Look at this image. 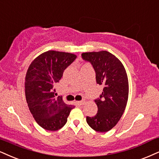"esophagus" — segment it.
<instances>
[{"mask_svg": "<svg viewBox=\"0 0 159 159\" xmlns=\"http://www.w3.org/2000/svg\"><path fill=\"white\" fill-rule=\"evenodd\" d=\"M76 103H77V105H83V104L85 103V101H84V100H82V101L76 102Z\"/></svg>", "mask_w": 159, "mask_h": 159, "instance_id": "1", "label": "esophagus"}]
</instances>
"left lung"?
Listing matches in <instances>:
<instances>
[{
    "label": "left lung",
    "instance_id": "obj_1",
    "mask_svg": "<svg viewBox=\"0 0 159 159\" xmlns=\"http://www.w3.org/2000/svg\"><path fill=\"white\" fill-rule=\"evenodd\" d=\"M82 57L93 66L97 83L104 85L102 94L94 100L98 112L86 117V121L97 132H107L118 123L126 107L129 92L126 70L120 60L106 51L83 53Z\"/></svg>",
    "mask_w": 159,
    "mask_h": 159
}]
</instances>
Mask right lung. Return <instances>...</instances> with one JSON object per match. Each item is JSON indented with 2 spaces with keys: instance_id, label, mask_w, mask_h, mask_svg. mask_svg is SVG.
<instances>
[{
  "instance_id": "right-lung-1",
  "label": "right lung",
  "mask_w": 159,
  "mask_h": 159,
  "mask_svg": "<svg viewBox=\"0 0 159 159\" xmlns=\"http://www.w3.org/2000/svg\"><path fill=\"white\" fill-rule=\"evenodd\" d=\"M76 58L70 53L48 51L35 58L28 68L25 99L35 121L45 130L55 131L63 127L74 107L65 103L62 97L55 98L54 86Z\"/></svg>"
}]
</instances>
